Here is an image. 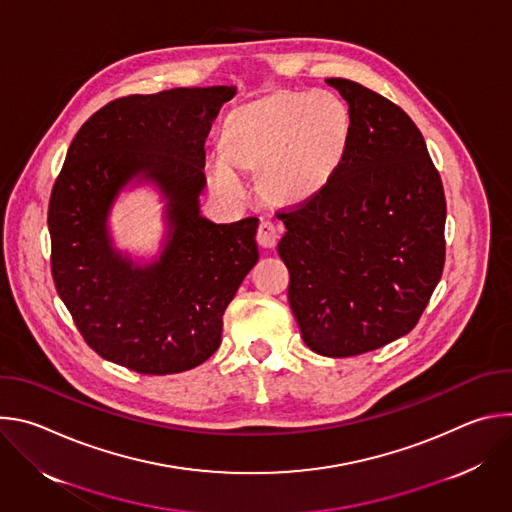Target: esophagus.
<instances>
[{
    "mask_svg": "<svg viewBox=\"0 0 512 512\" xmlns=\"http://www.w3.org/2000/svg\"><path fill=\"white\" fill-rule=\"evenodd\" d=\"M277 239H279L277 225L271 221H261L259 231H257V243L265 249H273L277 245Z\"/></svg>",
    "mask_w": 512,
    "mask_h": 512,
    "instance_id": "1",
    "label": "esophagus"
}]
</instances>
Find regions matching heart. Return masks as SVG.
Here are the masks:
<instances>
[{"instance_id":"b5f03b06","label":"heart","mask_w":512,"mask_h":512,"mask_svg":"<svg viewBox=\"0 0 512 512\" xmlns=\"http://www.w3.org/2000/svg\"><path fill=\"white\" fill-rule=\"evenodd\" d=\"M348 137L346 105L328 91L275 93L235 111L225 123V152L208 158L216 186L239 194L237 166L263 170L265 190L281 202L316 194L342 158Z\"/></svg>"}]
</instances>
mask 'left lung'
<instances>
[{"label":"left lung","instance_id":"obj_1","mask_svg":"<svg viewBox=\"0 0 512 512\" xmlns=\"http://www.w3.org/2000/svg\"><path fill=\"white\" fill-rule=\"evenodd\" d=\"M326 83L348 103L342 160L316 194L277 212V251L304 342L342 358L415 328L444 271L446 196L401 107L348 79Z\"/></svg>","mask_w":512,"mask_h":512}]
</instances>
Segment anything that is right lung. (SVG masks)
<instances>
[{"label": "right lung", "instance_id": "add662e5", "mask_svg": "<svg viewBox=\"0 0 512 512\" xmlns=\"http://www.w3.org/2000/svg\"><path fill=\"white\" fill-rule=\"evenodd\" d=\"M235 87L170 89L107 103L72 139L48 204L56 291L85 342L141 375L190 371L221 346L223 316L259 259V218L200 214L204 141ZM169 200L163 255L141 268L110 243L106 216L133 178Z\"/></svg>", "mask_w": 512, "mask_h": 512}]
</instances>
